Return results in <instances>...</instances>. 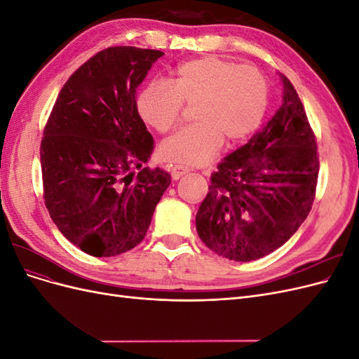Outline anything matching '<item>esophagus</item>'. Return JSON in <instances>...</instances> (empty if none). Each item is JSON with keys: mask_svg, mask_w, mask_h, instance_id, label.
Wrapping results in <instances>:
<instances>
[{"mask_svg": "<svg viewBox=\"0 0 359 359\" xmlns=\"http://www.w3.org/2000/svg\"><path fill=\"white\" fill-rule=\"evenodd\" d=\"M187 172H189V169L184 168V166H173L170 169V173H172V178L173 180H180L182 175H186Z\"/></svg>", "mask_w": 359, "mask_h": 359, "instance_id": "esophagus-1", "label": "esophagus"}]
</instances>
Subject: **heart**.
Here are the masks:
<instances>
[{
    "label": "heart",
    "instance_id": "heart-1",
    "mask_svg": "<svg viewBox=\"0 0 359 359\" xmlns=\"http://www.w3.org/2000/svg\"><path fill=\"white\" fill-rule=\"evenodd\" d=\"M184 103H196V124L165 139L160 154L182 166H202L223 145L241 142L262 124L268 107V83L253 66L220 57H201L181 62L173 78L151 81L137 95L144 121L166 133L177 126Z\"/></svg>",
    "mask_w": 359,
    "mask_h": 359
}]
</instances>
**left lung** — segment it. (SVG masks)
<instances>
[{
    "mask_svg": "<svg viewBox=\"0 0 359 359\" xmlns=\"http://www.w3.org/2000/svg\"><path fill=\"white\" fill-rule=\"evenodd\" d=\"M283 103L248 142L226 156L196 214V229L214 253L250 262L283 245L307 219L316 193V139L286 76Z\"/></svg>",
    "mask_w": 359,
    "mask_h": 359,
    "instance_id": "left-lung-1",
    "label": "left lung"
}]
</instances>
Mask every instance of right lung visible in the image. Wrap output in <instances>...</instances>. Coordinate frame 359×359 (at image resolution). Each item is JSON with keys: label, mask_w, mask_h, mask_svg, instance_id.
Here are the masks:
<instances>
[{"label": "right lung", "mask_w": 359, "mask_h": 359, "mask_svg": "<svg viewBox=\"0 0 359 359\" xmlns=\"http://www.w3.org/2000/svg\"><path fill=\"white\" fill-rule=\"evenodd\" d=\"M161 50L107 48L64 83L40 147L50 219L83 253L109 257L144 240L170 175L142 168L154 139L136 90ZM132 164L141 170L135 177Z\"/></svg>", "instance_id": "add662e5"}]
</instances>
